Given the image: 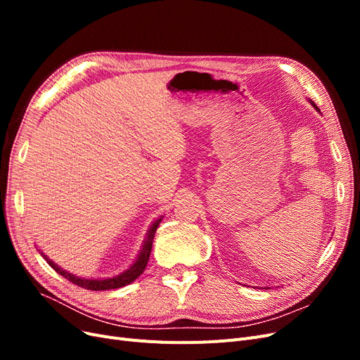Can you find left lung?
<instances>
[{
	"mask_svg": "<svg viewBox=\"0 0 360 360\" xmlns=\"http://www.w3.org/2000/svg\"><path fill=\"white\" fill-rule=\"evenodd\" d=\"M309 102H311V105H312V106H314V108H315V110H317V111H319V112H320V110H319V108H317V105H315V103H314V102H312V101H309Z\"/></svg>",
	"mask_w": 360,
	"mask_h": 360,
	"instance_id": "8db88e82",
	"label": "left lung"
}]
</instances>
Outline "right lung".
I'll list each match as a JSON object with an SVG mask.
<instances>
[{"instance_id": "1", "label": "right lung", "mask_w": 360, "mask_h": 360, "mask_svg": "<svg viewBox=\"0 0 360 360\" xmlns=\"http://www.w3.org/2000/svg\"><path fill=\"white\" fill-rule=\"evenodd\" d=\"M162 221V217H159V219H156L153 222V225L150 226V230L147 231V237L144 240V245L143 248H141L139 250V255L136 257L135 263L130 266L127 270H124L123 274H120L117 276H112V278H105V279H90V278H79V276H75L72 274H69V271L63 270L61 267H58L53 261H51L45 254L40 252L41 257L45 258L48 261V264L57 271V274H60L61 276H64L66 279H69L72 284L78 285V287H82L85 290H93V291H102V290H114V288H122L124 285H129L130 282H134L139 275H143V271L146 270V266L148 263V258H150V254H151V245H153V238H155V233L158 230V226Z\"/></svg>"}]
</instances>
